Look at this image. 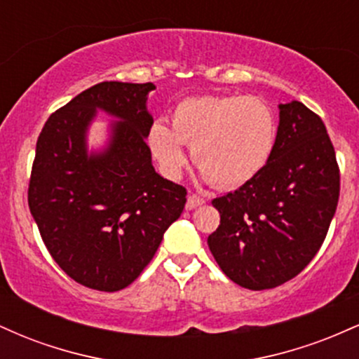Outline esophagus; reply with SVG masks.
<instances>
[{
  "instance_id": "esophagus-1",
  "label": "esophagus",
  "mask_w": 359,
  "mask_h": 359,
  "mask_svg": "<svg viewBox=\"0 0 359 359\" xmlns=\"http://www.w3.org/2000/svg\"><path fill=\"white\" fill-rule=\"evenodd\" d=\"M205 204V199L201 196H196V194H191V196L187 197V204H185V209H189V211H192V209L199 208V205Z\"/></svg>"
}]
</instances>
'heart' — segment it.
I'll return each mask as SVG.
<instances>
[{"label": "heart", "mask_w": 359, "mask_h": 359, "mask_svg": "<svg viewBox=\"0 0 359 359\" xmlns=\"http://www.w3.org/2000/svg\"><path fill=\"white\" fill-rule=\"evenodd\" d=\"M277 140V119L255 96H197L172 111V128L156 119L147 143L160 170L177 179L192 147L194 165L214 185L236 189L253 180L269 163Z\"/></svg>", "instance_id": "obj_1"}]
</instances>
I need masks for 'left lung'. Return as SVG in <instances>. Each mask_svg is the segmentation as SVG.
I'll use <instances>...</instances> for the list:
<instances>
[{
	"label": "left lung",
	"mask_w": 359,
	"mask_h": 359,
	"mask_svg": "<svg viewBox=\"0 0 359 359\" xmlns=\"http://www.w3.org/2000/svg\"><path fill=\"white\" fill-rule=\"evenodd\" d=\"M273 154L238 191L212 201L221 224L208 245L224 275L250 290L282 285L316 257L339 201V167L323 119L278 104Z\"/></svg>",
	"instance_id": "8db88e82"
}]
</instances>
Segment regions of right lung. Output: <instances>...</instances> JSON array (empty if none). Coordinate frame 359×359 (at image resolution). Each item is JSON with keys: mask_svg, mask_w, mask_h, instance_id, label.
<instances>
[{"mask_svg": "<svg viewBox=\"0 0 359 359\" xmlns=\"http://www.w3.org/2000/svg\"><path fill=\"white\" fill-rule=\"evenodd\" d=\"M154 89L151 82H100L50 114L36 142L30 212L57 265L94 290L135 282L187 201L185 187L151 165L145 138ZM97 110L118 121L109 145L89 152L87 130Z\"/></svg>", "mask_w": 359, "mask_h": 359, "instance_id": "right-lung-1", "label": "right lung"}]
</instances>
